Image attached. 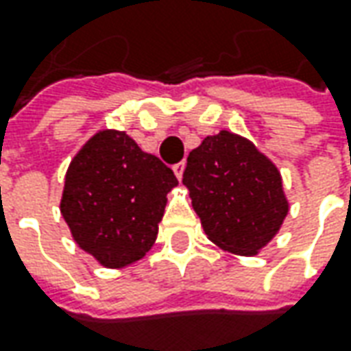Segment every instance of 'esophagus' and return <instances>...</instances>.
Here are the masks:
<instances>
[{
    "label": "esophagus",
    "instance_id": "obj_1",
    "mask_svg": "<svg viewBox=\"0 0 351 351\" xmlns=\"http://www.w3.org/2000/svg\"><path fill=\"white\" fill-rule=\"evenodd\" d=\"M173 171H175L176 178L180 180V178H182V173H184V161H180V163H176L175 167H173Z\"/></svg>",
    "mask_w": 351,
    "mask_h": 351
}]
</instances>
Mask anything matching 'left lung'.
I'll use <instances>...</instances> for the list:
<instances>
[{
  "label": "left lung",
  "instance_id": "1",
  "mask_svg": "<svg viewBox=\"0 0 351 351\" xmlns=\"http://www.w3.org/2000/svg\"><path fill=\"white\" fill-rule=\"evenodd\" d=\"M182 184L206 235L235 254L266 247L289 210L276 165L248 139L225 130L190 152Z\"/></svg>",
  "mask_w": 351,
  "mask_h": 351
}]
</instances>
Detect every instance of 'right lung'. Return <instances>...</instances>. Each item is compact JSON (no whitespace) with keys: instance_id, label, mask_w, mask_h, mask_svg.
<instances>
[{"instance_id":"obj_1","label":"right lung","mask_w":351,"mask_h":351,"mask_svg":"<svg viewBox=\"0 0 351 351\" xmlns=\"http://www.w3.org/2000/svg\"><path fill=\"white\" fill-rule=\"evenodd\" d=\"M175 173L124 132L103 130L73 157L62 215L79 247L106 268H122L153 247Z\"/></svg>"}]
</instances>
